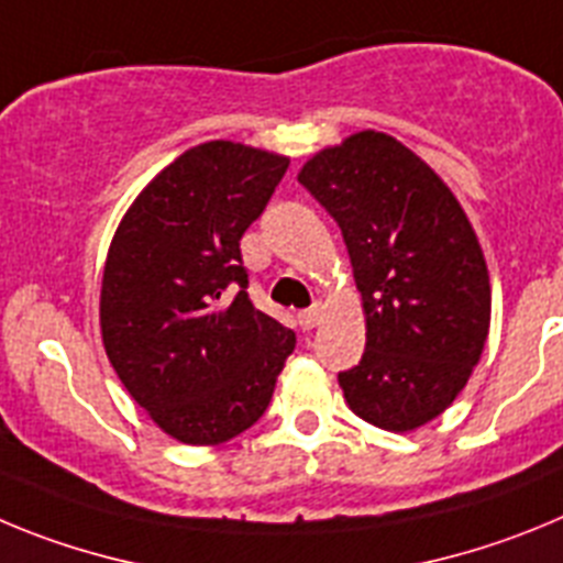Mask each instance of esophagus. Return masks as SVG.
<instances>
[{
    "label": "esophagus",
    "instance_id": "obj_1",
    "mask_svg": "<svg viewBox=\"0 0 563 563\" xmlns=\"http://www.w3.org/2000/svg\"><path fill=\"white\" fill-rule=\"evenodd\" d=\"M297 322H300L302 331H311V328H317L319 322H322V306H311L306 308V311L297 313Z\"/></svg>",
    "mask_w": 563,
    "mask_h": 563
}]
</instances>
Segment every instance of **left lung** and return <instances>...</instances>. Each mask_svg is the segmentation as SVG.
Listing matches in <instances>:
<instances>
[{"instance_id": "left-lung-1", "label": "left lung", "mask_w": 563, "mask_h": 563, "mask_svg": "<svg viewBox=\"0 0 563 563\" xmlns=\"http://www.w3.org/2000/svg\"><path fill=\"white\" fill-rule=\"evenodd\" d=\"M297 179L342 230L367 317L362 362L339 373L344 401L389 432L423 427L457 398L488 339V269L463 207L378 131L319 151Z\"/></svg>"}]
</instances>
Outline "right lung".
<instances>
[{
    "label": "right lung",
    "instance_id": "obj_1",
    "mask_svg": "<svg viewBox=\"0 0 563 563\" xmlns=\"http://www.w3.org/2000/svg\"><path fill=\"white\" fill-rule=\"evenodd\" d=\"M286 156L205 143L125 212L100 288L111 367L156 427L190 445L250 429L297 336L250 300L241 238L286 176Z\"/></svg>",
    "mask_w": 563,
    "mask_h": 563
}]
</instances>
